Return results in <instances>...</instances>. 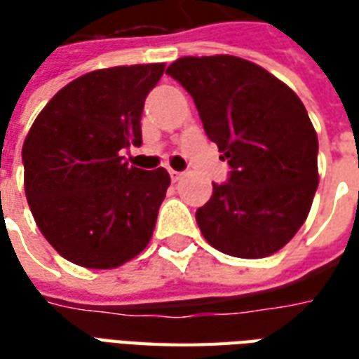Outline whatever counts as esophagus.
<instances>
[{
    "instance_id": "34e87169",
    "label": "esophagus",
    "mask_w": 359,
    "mask_h": 359,
    "mask_svg": "<svg viewBox=\"0 0 359 359\" xmlns=\"http://www.w3.org/2000/svg\"><path fill=\"white\" fill-rule=\"evenodd\" d=\"M169 175H171L172 182H177V180H180V177H182V172L175 171V169H169Z\"/></svg>"
}]
</instances>
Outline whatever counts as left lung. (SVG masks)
I'll return each mask as SVG.
<instances>
[{"label": "left lung", "mask_w": 359, "mask_h": 359, "mask_svg": "<svg viewBox=\"0 0 359 359\" xmlns=\"http://www.w3.org/2000/svg\"><path fill=\"white\" fill-rule=\"evenodd\" d=\"M167 74L192 95L208 138L233 169L196 211L203 238L234 257L278 252L308 219L319 184L317 133L300 97L234 55L180 57Z\"/></svg>", "instance_id": "left-lung-1"}]
</instances>
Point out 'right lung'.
<instances>
[{
	"mask_svg": "<svg viewBox=\"0 0 359 359\" xmlns=\"http://www.w3.org/2000/svg\"><path fill=\"white\" fill-rule=\"evenodd\" d=\"M165 63L97 69L51 97L22 144L25 192L40 233L88 269H115L148 246L171 184L121 151L140 146L144 100Z\"/></svg>",
	"mask_w": 359,
	"mask_h": 359,
	"instance_id": "obj_1",
	"label": "right lung"
}]
</instances>
